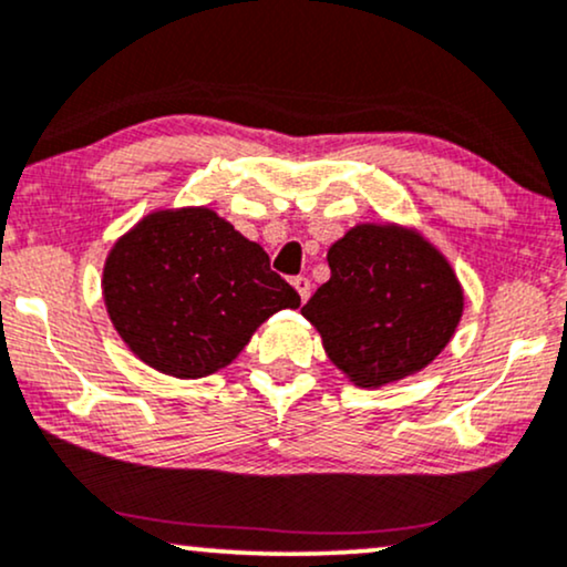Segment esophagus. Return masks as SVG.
<instances>
[{
  "label": "esophagus",
  "mask_w": 567,
  "mask_h": 567,
  "mask_svg": "<svg viewBox=\"0 0 567 567\" xmlns=\"http://www.w3.org/2000/svg\"><path fill=\"white\" fill-rule=\"evenodd\" d=\"M292 288H296V292H298V296H301L303 303L309 301V296H311V282H309V277H296V279H292Z\"/></svg>",
  "instance_id": "obj_1"
}]
</instances>
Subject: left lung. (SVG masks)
<instances>
[{"mask_svg":"<svg viewBox=\"0 0 567 567\" xmlns=\"http://www.w3.org/2000/svg\"><path fill=\"white\" fill-rule=\"evenodd\" d=\"M330 279L301 313L353 385L380 388L425 370L452 340L465 292L420 231L357 224L327 250Z\"/></svg>","mask_w":567,"mask_h":567,"instance_id":"left-lung-1","label":"left lung"}]
</instances>
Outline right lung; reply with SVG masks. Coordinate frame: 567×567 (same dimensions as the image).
<instances>
[{"label":"right lung","mask_w":567,"mask_h":567,"mask_svg":"<svg viewBox=\"0 0 567 567\" xmlns=\"http://www.w3.org/2000/svg\"><path fill=\"white\" fill-rule=\"evenodd\" d=\"M102 298L134 357L179 380L231 364L271 313L301 306L261 245L206 206L153 210L118 237Z\"/></svg>","instance_id":"1"}]
</instances>
